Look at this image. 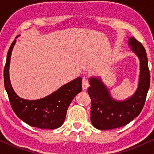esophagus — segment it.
Here are the masks:
<instances>
[{
  "mask_svg": "<svg viewBox=\"0 0 154 154\" xmlns=\"http://www.w3.org/2000/svg\"><path fill=\"white\" fill-rule=\"evenodd\" d=\"M82 85V89L83 90L88 89V88L89 87V85H90L89 82H88V79H87V78H86V77H83Z\"/></svg>",
  "mask_w": 154,
  "mask_h": 154,
  "instance_id": "esophagus-1",
  "label": "esophagus"
}]
</instances>
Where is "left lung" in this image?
Returning <instances> with one entry per match:
<instances>
[{
  "instance_id": "8db88e82",
  "label": "left lung",
  "mask_w": 154,
  "mask_h": 154,
  "mask_svg": "<svg viewBox=\"0 0 154 154\" xmlns=\"http://www.w3.org/2000/svg\"><path fill=\"white\" fill-rule=\"evenodd\" d=\"M129 45L140 60L138 87L135 93L125 100H116L100 78L91 77L88 92L91 98V120L98 130H107L125 126L142 111L150 87V72L146 51L143 45L133 37Z\"/></svg>"
}]
</instances>
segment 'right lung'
<instances>
[{"instance_id": "add662e5", "label": "right lung", "mask_w": 154, "mask_h": 154, "mask_svg": "<svg viewBox=\"0 0 154 154\" xmlns=\"http://www.w3.org/2000/svg\"><path fill=\"white\" fill-rule=\"evenodd\" d=\"M15 43L16 40L8 49L3 72L5 88L12 109L19 118L32 127L50 130L59 128L64 122L72 100L82 91V77L66 83L45 98L31 100L21 98L12 88L9 78L11 56Z\"/></svg>"}]
</instances>
